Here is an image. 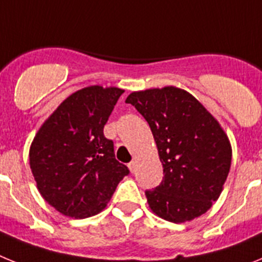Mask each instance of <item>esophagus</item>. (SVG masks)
I'll list each match as a JSON object with an SVG mask.
<instances>
[{
    "label": "esophagus",
    "instance_id": "34e87169",
    "mask_svg": "<svg viewBox=\"0 0 262 262\" xmlns=\"http://www.w3.org/2000/svg\"><path fill=\"white\" fill-rule=\"evenodd\" d=\"M135 168H136V163L135 161H131V163L128 164V169H129V172L134 173L135 172Z\"/></svg>",
    "mask_w": 262,
    "mask_h": 262
}]
</instances>
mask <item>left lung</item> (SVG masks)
Listing matches in <instances>:
<instances>
[{
	"mask_svg": "<svg viewBox=\"0 0 262 262\" xmlns=\"http://www.w3.org/2000/svg\"><path fill=\"white\" fill-rule=\"evenodd\" d=\"M156 142L164 180L145 191L155 215L185 223L205 214L223 191L232 148L223 127L189 92L176 86L133 92L126 98Z\"/></svg>",
	"mask_w": 262,
	"mask_h": 262,
	"instance_id": "1",
	"label": "left lung"
}]
</instances>
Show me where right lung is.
Wrapping results in <instances>:
<instances>
[{
    "instance_id": "1",
    "label": "right lung",
    "mask_w": 262,
    "mask_h": 262,
    "mask_svg": "<svg viewBox=\"0 0 262 262\" xmlns=\"http://www.w3.org/2000/svg\"><path fill=\"white\" fill-rule=\"evenodd\" d=\"M124 90L82 88L57 106L30 147V168L40 195L60 214L93 216L107 206L128 174L114 155L103 127Z\"/></svg>"
}]
</instances>
